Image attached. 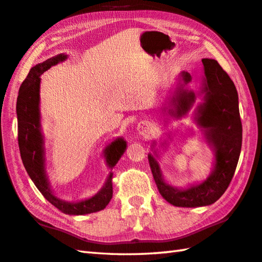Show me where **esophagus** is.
Wrapping results in <instances>:
<instances>
[{"label":"esophagus","mask_w":262,"mask_h":262,"mask_svg":"<svg viewBox=\"0 0 262 262\" xmlns=\"http://www.w3.org/2000/svg\"><path fill=\"white\" fill-rule=\"evenodd\" d=\"M137 131L140 136L143 137H149L152 133V125L150 122L148 121H141L138 123Z\"/></svg>","instance_id":"obj_1"}]
</instances>
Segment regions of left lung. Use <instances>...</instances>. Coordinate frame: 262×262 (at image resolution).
Returning a JSON list of instances; mask_svg holds the SVG:
<instances>
[{
    "instance_id": "obj_1",
    "label": "left lung",
    "mask_w": 262,
    "mask_h": 262,
    "mask_svg": "<svg viewBox=\"0 0 262 262\" xmlns=\"http://www.w3.org/2000/svg\"><path fill=\"white\" fill-rule=\"evenodd\" d=\"M205 78L200 92L194 93L186 86L191 82L188 72H181L173 94L168 96L164 112L174 119H182L195 103H201L193 112V121L204 133L206 142L212 148L215 162L210 175L200 183L186 188H176L165 181L157 162L158 152L148 154L149 165L159 193L176 207L196 208L212 205L224 194L236 169L242 147V123L238 111V95L235 84L216 60L202 58ZM162 145H166V141Z\"/></svg>"
}]
</instances>
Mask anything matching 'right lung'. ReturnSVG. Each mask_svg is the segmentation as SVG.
<instances>
[{
	"mask_svg": "<svg viewBox=\"0 0 262 262\" xmlns=\"http://www.w3.org/2000/svg\"><path fill=\"white\" fill-rule=\"evenodd\" d=\"M67 54H58L42 63L36 64L30 69L28 76L21 83L17 99L18 117V143L21 159L29 178L35 183L36 188L45 196L47 201L67 215H87V213L103 210L110 204L113 195L112 178L110 172L107 179L97 193L77 202L62 200L52 191L49 176L46 174L45 139L41 131L40 116V76L50 68L66 61ZM126 149V141L123 138H116L104 149L106 165L112 169L120 161Z\"/></svg>",
	"mask_w": 262,
	"mask_h": 262,
	"instance_id": "1",
	"label": "right lung"
}]
</instances>
